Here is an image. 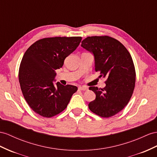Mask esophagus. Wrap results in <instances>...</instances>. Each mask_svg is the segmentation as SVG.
Here are the masks:
<instances>
[{
    "label": "esophagus",
    "instance_id": "1",
    "mask_svg": "<svg viewBox=\"0 0 157 157\" xmlns=\"http://www.w3.org/2000/svg\"><path fill=\"white\" fill-rule=\"evenodd\" d=\"M78 90H81V91H86L87 90V88L86 87H83V86H79V87H78Z\"/></svg>",
    "mask_w": 157,
    "mask_h": 157
}]
</instances>
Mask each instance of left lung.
<instances>
[{
	"instance_id": "1",
	"label": "left lung",
	"mask_w": 157,
	"mask_h": 157,
	"mask_svg": "<svg viewBox=\"0 0 157 157\" xmlns=\"http://www.w3.org/2000/svg\"><path fill=\"white\" fill-rule=\"evenodd\" d=\"M81 46L93 53L95 71L106 78L103 89L90 87L96 98L88 107L100 117H112L124 109L133 93L136 74L131 56L119 41L108 36L87 37Z\"/></svg>"
}]
</instances>
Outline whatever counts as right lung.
Instances as JSON below:
<instances>
[{
  "label": "right lung",
  "mask_w": 157,
  "mask_h": 157,
  "mask_svg": "<svg viewBox=\"0 0 157 157\" xmlns=\"http://www.w3.org/2000/svg\"><path fill=\"white\" fill-rule=\"evenodd\" d=\"M82 37H52L40 39L28 48L19 67L18 79L25 100L35 113L52 117L67 107L78 87L54 86L56 70L81 42Z\"/></svg>",
  "instance_id": "right-lung-1"
}]
</instances>
